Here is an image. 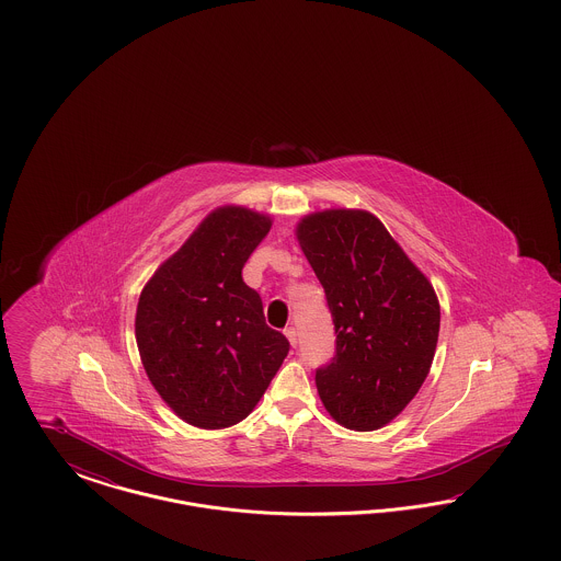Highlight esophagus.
<instances>
[{
	"instance_id": "esophagus-1",
	"label": "esophagus",
	"mask_w": 561,
	"mask_h": 561,
	"mask_svg": "<svg viewBox=\"0 0 561 561\" xmlns=\"http://www.w3.org/2000/svg\"><path fill=\"white\" fill-rule=\"evenodd\" d=\"M284 334H286V336H288V341H290V345H293V347H296V343H298V339H296V330H294L293 325H290V328H286V330H284Z\"/></svg>"
}]
</instances>
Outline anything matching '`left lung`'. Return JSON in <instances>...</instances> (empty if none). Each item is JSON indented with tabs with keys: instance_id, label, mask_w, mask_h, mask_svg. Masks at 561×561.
Returning a JSON list of instances; mask_svg holds the SVG:
<instances>
[{
	"instance_id": "obj_1",
	"label": "left lung",
	"mask_w": 561,
	"mask_h": 561,
	"mask_svg": "<svg viewBox=\"0 0 561 561\" xmlns=\"http://www.w3.org/2000/svg\"><path fill=\"white\" fill-rule=\"evenodd\" d=\"M296 238L336 334L334 357L316 370L321 401L343 427H385L427 378L439 334L435 290L374 214H309Z\"/></svg>"
}]
</instances>
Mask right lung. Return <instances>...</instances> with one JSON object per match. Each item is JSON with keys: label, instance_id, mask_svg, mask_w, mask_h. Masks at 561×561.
Wrapping results in <instances>:
<instances>
[{"label": "right lung", "instance_id": "1", "mask_svg": "<svg viewBox=\"0 0 561 561\" xmlns=\"http://www.w3.org/2000/svg\"><path fill=\"white\" fill-rule=\"evenodd\" d=\"M271 218L240 206L208 214L142 288L136 345L151 385L183 421L225 428L243 421L290 351L268 328L241 268Z\"/></svg>", "mask_w": 561, "mask_h": 561}]
</instances>
